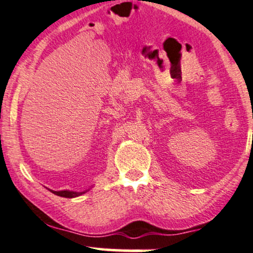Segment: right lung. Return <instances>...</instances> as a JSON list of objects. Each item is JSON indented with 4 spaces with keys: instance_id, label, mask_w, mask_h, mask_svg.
I'll list each match as a JSON object with an SVG mask.
<instances>
[{
    "instance_id": "add662e5",
    "label": "right lung",
    "mask_w": 253,
    "mask_h": 253,
    "mask_svg": "<svg viewBox=\"0 0 253 253\" xmlns=\"http://www.w3.org/2000/svg\"><path fill=\"white\" fill-rule=\"evenodd\" d=\"M52 191L53 194H56L57 196H62V197H68V198H72V197H77L79 196V195L84 194L85 191H83V193H76V191H70V190H62V191Z\"/></svg>"
}]
</instances>
